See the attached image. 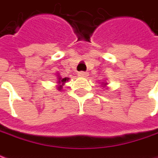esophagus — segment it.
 <instances>
[{"label":"esophagus","instance_id":"34e87169","mask_svg":"<svg viewBox=\"0 0 158 158\" xmlns=\"http://www.w3.org/2000/svg\"><path fill=\"white\" fill-rule=\"evenodd\" d=\"M78 76H89V73L88 72H83V71H81V72H79L78 73Z\"/></svg>","mask_w":158,"mask_h":158}]
</instances>
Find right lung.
<instances>
[{
	"label": "right lung",
	"instance_id": "1",
	"mask_svg": "<svg viewBox=\"0 0 158 158\" xmlns=\"http://www.w3.org/2000/svg\"><path fill=\"white\" fill-rule=\"evenodd\" d=\"M59 80H60V81H59V83H62V84H63V83H65V82L69 80V78H66V77H65V78H63V79H61V78H59Z\"/></svg>",
	"mask_w": 158,
	"mask_h": 158
}]
</instances>
